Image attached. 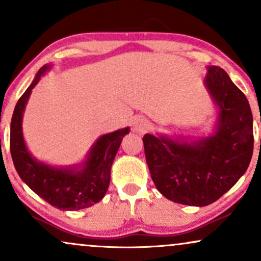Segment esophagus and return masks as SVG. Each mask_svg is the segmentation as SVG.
Segmentation results:
<instances>
[{"label": "esophagus", "instance_id": "obj_1", "mask_svg": "<svg viewBox=\"0 0 261 261\" xmlns=\"http://www.w3.org/2000/svg\"><path fill=\"white\" fill-rule=\"evenodd\" d=\"M149 127V122L147 119L145 118H141V116H137L135 118V120L133 122V130L136 131L139 134H143L148 130Z\"/></svg>", "mask_w": 261, "mask_h": 261}]
</instances>
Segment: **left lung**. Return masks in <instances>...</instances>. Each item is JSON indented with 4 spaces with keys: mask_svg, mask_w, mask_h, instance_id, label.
I'll list each match as a JSON object with an SVG mask.
<instances>
[{
    "mask_svg": "<svg viewBox=\"0 0 261 261\" xmlns=\"http://www.w3.org/2000/svg\"><path fill=\"white\" fill-rule=\"evenodd\" d=\"M203 85L216 106L217 120L199 139L143 136L146 162L164 197L189 206H207L229 190L253 155V115L249 101L223 68L207 66Z\"/></svg>",
    "mask_w": 261,
    "mask_h": 261,
    "instance_id": "left-lung-1",
    "label": "left lung"
}]
</instances>
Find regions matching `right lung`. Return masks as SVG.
I'll return each instance as SVG.
<instances>
[{"label":"right lung","mask_w":261,"mask_h":261,"mask_svg":"<svg viewBox=\"0 0 261 261\" xmlns=\"http://www.w3.org/2000/svg\"><path fill=\"white\" fill-rule=\"evenodd\" d=\"M50 68L51 65L47 64L38 71L16 104L11 121V154L18 175L37 195L62 211H77L91 207L106 195L114 158L130 127L101 135L85 160L73 166L55 167L37 160L29 152L23 136V113L32 89Z\"/></svg>","instance_id":"1"}]
</instances>
